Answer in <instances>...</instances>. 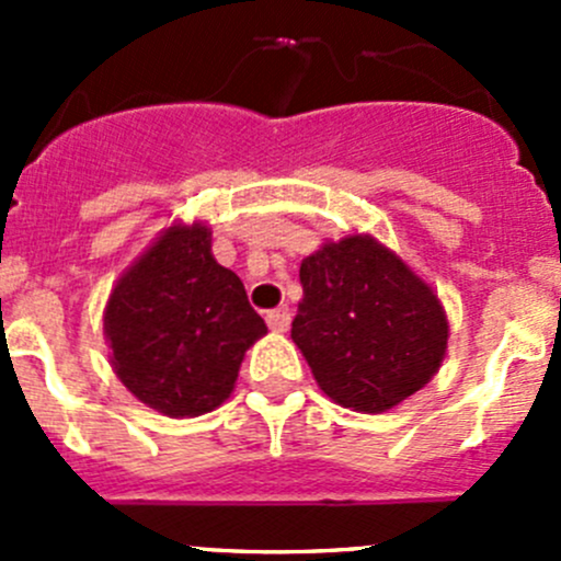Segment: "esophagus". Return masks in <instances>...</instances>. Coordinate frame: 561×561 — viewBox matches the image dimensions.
I'll return each mask as SVG.
<instances>
[{"mask_svg": "<svg viewBox=\"0 0 561 561\" xmlns=\"http://www.w3.org/2000/svg\"><path fill=\"white\" fill-rule=\"evenodd\" d=\"M265 322H268L271 331L285 333L287 328H290V309H287V307L274 309V312H268V317H265Z\"/></svg>", "mask_w": 561, "mask_h": 561, "instance_id": "34e87169", "label": "esophagus"}]
</instances>
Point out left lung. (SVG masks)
Here are the masks:
<instances>
[{"label": "left lung", "mask_w": 561, "mask_h": 561, "mask_svg": "<svg viewBox=\"0 0 561 561\" xmlns=\"http://www.w3.org/2000/svg\"><path fill=\"white\" fill-rule=\"evenodd\" d=\"M298 274L290 336L328 399L377 415L432 382L448 353V314L393 249L350 233L322 241Z\"/></svg>", "instance_id": "obj_1"}]
</instances>
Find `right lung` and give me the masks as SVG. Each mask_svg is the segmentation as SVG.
<instances>
[{"label":"right lung","instance_id":"obj_1","mask_svg":"<svg viewBox=\"0 0 561 561\" xmlns=\"http://www.w3.org/2000/svg\"><path fill=\"white\" fill-rule=\"evenodd\" d=\"M103 333L135 399L168 417H197L233 393L247 350L268 328L244 282L214 260L211 228L175 219L116 279Z\"/></svg>","mask_w":561,"mask_h":561}]
</instances>
